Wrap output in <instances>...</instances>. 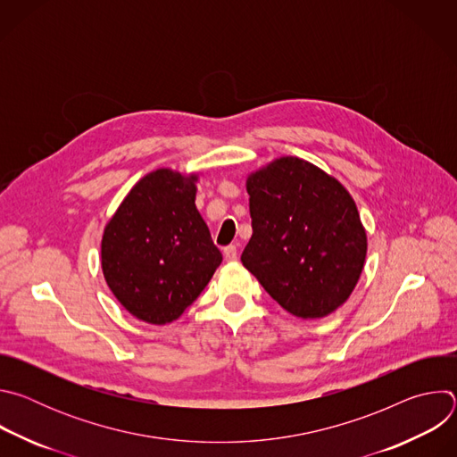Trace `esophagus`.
<instances>
[{
    "mask_svg": "<svg viewBox=\"0 0 457 457\" xmlns=\"http://www.w3.org/2000/svg\"><path fill=\"white\" fill-rule=\"evenodd\" d=\"M224 260H226V262H235V260H237V245H228V247H224Z\"/></svg>",
    "mask_w": 457,
    "mask_h": 457,
    "instance_id": "1",
    "label": "esophagus"
}]
</instances>
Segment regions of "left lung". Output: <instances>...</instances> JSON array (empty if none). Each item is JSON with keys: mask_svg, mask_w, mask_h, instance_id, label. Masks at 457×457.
I'll list each match as a JSON object with an SVG mask.
<instances>
[{"mask_svg": "<svg viewBox=\"0 0 457 457\" xmlns=\"http://www.w3.org/2000/svg\"><path fill=\"white\" fill-rule=\"evenodd\" d=\"M253 235L244 268L287 312L314 320L347 302L361 275L367 233L340 180L280 157L245 180Z\"/></svg>", "mask_w": 457, "mask_h": 457, "instance_id": "left-lung-1", "label": "left lung"}]
</instances>
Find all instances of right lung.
<instances>
[{"label": "right lung", "instance_id": "obj_1", "mask_svg": "<svg viewBox=\"0 0 457 457\" xmlns=\"http://www.w3.org/2000/svg\"><path fill=\"white\" fill-rule=\"evenodd\" d=\"M197 180V173L170 168L145 175L104 228V280L120 305L143 321L177 320L222 262L195 206Z\"/></svg>", "mask_w": 457, "mask_h": 457}]
</instances>
